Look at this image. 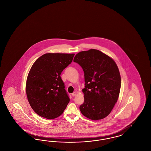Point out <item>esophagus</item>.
<instances>
[{"instance_id":"34e87169","label":"esophagus","mask_w":151,"mask_h":151,"mask_svg":"<svg viewBox=\"0 0 151 151\" xmlns=\"http://www.w3.org/2000/svg\"><path fill=\"white\" fill-rule=\"evenodd\" d=\"M76 92H73L72 93V96L73 97H75L76 95Z\"/></svg>"}]
</instances>
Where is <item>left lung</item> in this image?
Listing matches in <instances>:
<instances>
[{
	"label": "left lung",
	"instance_id": "1",
	"mask_svg": "<svg viewBox=\"0 0 151 151\" xmlns=\"http://www.w3.org/2000/svg\"><path fill=\"white\" fill-rule=\"evenodd\" d=\"M73 62L84 72V102L79 108L81 113L94 121L105 118L114 108L120 92L121 79L115 62L95 49L78 53Z\"/></svg>",
	"mask_w": 151,
	"mask_h": 151
}]
</instances>
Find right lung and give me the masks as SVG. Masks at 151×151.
Segmentation results:
<instances>
[{"label":"right lung","instance_id":"add662e5","mask_svg":"<svg viewBox=\"0 0 151 151\" xmlns=\"http://www.w3.org/2000/svg\"><path fill=\"white\" fill-rule=\"evenodd\" d=\"M74 55L45 54L32 66L27 80L26 93L30 106L38 115L51 119L63 113L70 98L60 74L71 64Z\"/></svg>","mask_w":151,"mask_h":151}]
</instances>
